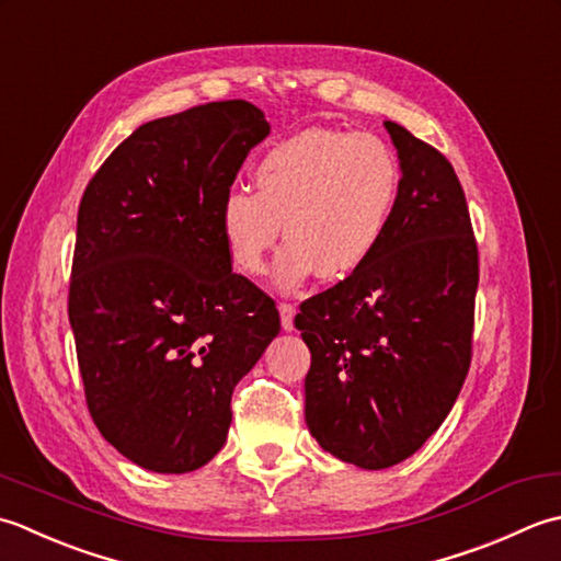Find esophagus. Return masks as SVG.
Listing matches in <instances>:
<instances>
[{"mask_svg": "<svg viewBox=\"0 0 561 561\" xmlns=\"http://www.w3.org/2000/svg\"><path fill=\"white\" fill-rule=\"evenodd\" d=\"M278 310H280V324H283V329L290 331L295 327V305L293 302H280Z\"/></svg>", "mask_w": 561, "mask_h": 561, "instance_id": "1", "label": "esophagus"}]
</instances>
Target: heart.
<instances>
[{"instance_id": "1", "label": "heart", "mask_w": 561, "mask_h": 561, "mask_svg": "<svg viewBox=\"0 0 561 561\" xmlns=\"http://www.w3.org/2000/svg\"><path fill=\"white\" fill-rule=\"evenodd\" d=\"M399 162L380 137L312 128L261 157L256 193L232 188L220 205V232L234 264L261 273L285 239L278 283L290 288L319 271L346 278L368 264L392 220ZM284 227H279V222Z\"/></svg>"}]
</instances>
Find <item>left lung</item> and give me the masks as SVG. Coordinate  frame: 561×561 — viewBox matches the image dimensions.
Here are the masks:
<instances>
[{
    "label": "left lung",
    "instance_id": "left-lung-1",
    "mask_svg": "<svg viewBox=\"0 0 561 561\" xmlns=\"http://www.w3.org/2000/svg\"><path fill=\"white\" fill-rule=\"evenodd\" d=\"M397 203L368 264L300 305L305 421L363 470L407 460L450 414L472 363L479 254L465 191L436 147L385 121Z\"/></svg>",
    "mask_w": 561,
    "mask_h": 561
}]
</instances>
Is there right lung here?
I'll return each instance as SVG.
<instances>
[{"label":"right lung","mask_w":561,"mask_h":561,"mask_svg":"<svg viewBox=\"0 0 561 561\" xmlns=\"http://www.w3.org/2000/svg\"><path fill=\"white\" fill-rule=\"evenodd\" d=\"M242 99L137 128L77 213L70 324L89 414L145 470L193 472L232 424V392L280 331L276 302L232 271L220 205L268 135Z\"/></svg>","instance_id":"right-lung-1"}]
</instances>
